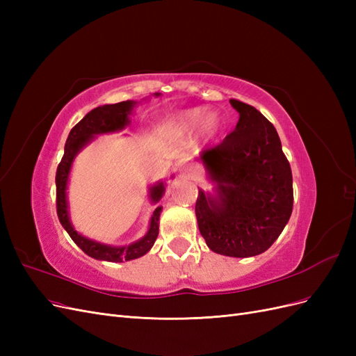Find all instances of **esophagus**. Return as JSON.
I'll return each instance as SVG.
<instances>
[{
    "label": "esophagus",
    "instance_id": "34e87169",
    "mask_svg": "<svg viewBox=\"0 0 356 356\" xmlns=\"http://www.w3.org/2000/svg\"><path fill=\"white\" fill-rule=\"evenodd\" d=\"M177 169H178V172H179L181 175L193 177V175L196 174V169L193 168L190 163H186V161H184V163H182V161H181V163H178V165H177Z\"/></svg>",
    "mask_w": 356,
    "mask_h": 356
}]
</instances>
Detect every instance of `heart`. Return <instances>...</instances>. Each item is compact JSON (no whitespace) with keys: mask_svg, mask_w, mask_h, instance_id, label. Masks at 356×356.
<instances>
[{"mask_svg":"<svg viewBox=\"0 0 356 356\" xmlns=\"http://www.w3.org/2000/svg\"><path fill=\"white\" fill-rule=\"evenodd\" d=\"M202 127V131L208 135H213L218 131L220 120L215 114H209L204 108H195L182 114L175 123V129L181 134H191L196 129Z\"/></svg>","mask_w":356,"mask_h":356,"instance_id":"heart-1","label":"heart"}]
</instances>
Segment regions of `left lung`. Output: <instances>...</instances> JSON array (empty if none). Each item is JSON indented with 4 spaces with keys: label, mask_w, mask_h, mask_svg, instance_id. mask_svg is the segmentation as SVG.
Returning a JSON list of instances; mask_svg holds the SVG:
<instances>
[{
    "label": "left lung",
    "mask_w": 356,
    "mask_h": 356,
    "mask_svg": "<svg viewBox=\"0 0 356 356\" xmlns=\"http://www.w3.org/2000/svg\"><path fill=\"white\" fill-rule=\"evenodd\" d=\"M230 104L241 115L234 131L200 153L218 197L200 190L196 217L209 250L243 258L264 252L282 233L293 212V174L275 126L252 105Z\"/></svg>",
    "instance_id": "left-lung-1"
}]
</instances>
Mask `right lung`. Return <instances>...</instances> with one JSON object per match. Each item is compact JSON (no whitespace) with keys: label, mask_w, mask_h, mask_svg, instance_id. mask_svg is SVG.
Masks as SVG:
<instances>
[{"label":"right lung","mask_w":356,"mask_h":356,"mask_svg":"<svg viewBox=\"0 0 356 356\" xmlns=\"http://www.w3.org/2000/svg\"><path fill=\"white\" fill-rule=\"evenodd\" d=\"M134 102L132 101H123L118 104L111 105H102L98 108L92 110L90 113L86 114L81 120L75 124L68 135L67 144H65V152H63V157L60 163L58 165L56 170V212L58 218L62 224V227L67 230V233L71 236L74 243L77 245L80 250L88 254L96 260H104V261H113V263H122L135 260L138 257H143L147 254L152 246L154 245L157 234H159V217L161 212V207H159L152 217V222H149V229L147 234L141 241H138L129 246H106L98 242H93L83 238L72 229V225L68 218V207H67V181L68 174L72 165V160L80 149L88 144L93 135L98 134H106V132H114L120 131L127 123H129V114L132 111ZM161 195H163V184L154 186L152 188V199L154 202L160 200Z\"/></svg>","instance_id":"right-lung-1"}]
</instances>
